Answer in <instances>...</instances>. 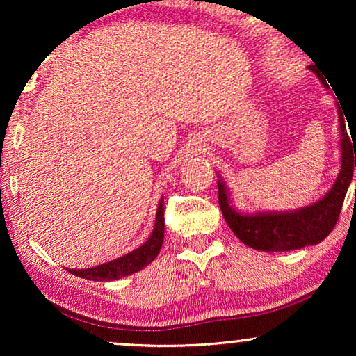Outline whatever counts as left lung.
Wrapping results in <instances>:
<instances>
[{
	"mask_svg": "<svg viewBox=\"0 0 356 356\" xmlns=\"http://www.w3.org/2000/svg\"><path fill=\"white\" fill-rule=\"evenodd\" d=\"M314 71V67H309ZM316 72V71H314ZM318 74V72H316ZM318 77L324 87H327L324 77ZM340 133H342V168L334 186L325 196L313 206L303 207L293 212H274V213H254L243 216L230 206L227 196V188L223 181L218 186V206L222 209L223 217L236 238L246 246L257 251H293L308 245H318L334 230L335 223L342 212L343 199L353 178V167H356V140L347 134L345 129L343 113L339 106ZM355 157H353V154Z\"/></svg>",
	"mask_w": 356,
	"mask_h": 356,
	"instance_id": "1",
	"label": "left lung"
}]
</instances>
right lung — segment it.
<instances>
[{
	"label": "right lung",
	"mask_w": 356,
	"mask_h": 356,
	"mask_svg": "<svg viewBox=\"0 0 356 356\" xmlns=\"http://www.w3.org/2000/svg\"><path fill=\"white\" fill-rule=\"evenodd\" d=\"M163 232H165V217H163V197L160 199L159 209H157V217H155V227L152 235L149 236V240L144 243L143 246H139L138 250L131 251L129 254L118 259L105 262L92 269H70L71 274L87 280H95V282H110L121 279V277L131 275L134 272L144 269L145 266H149L157 254L160 252L163 243Z\"/></svg>",
	"instance_id": "add662e5"
}]
</instances>
